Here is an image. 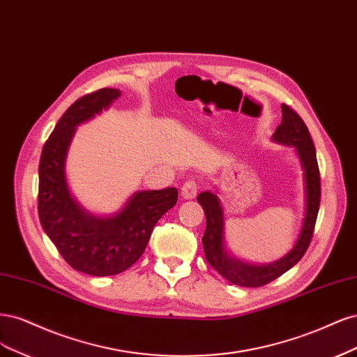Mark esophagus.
I'll use <instances>...</instances> for the list:
<instances>
[{
	"mask_svg": "<svg viewBox=\"0 0 357 357\" xmlns=\"http://www.w3.org/2000/svg\"><path fill=\"white\" fill-rule=\"evenodd\" d=\"M197 191H199V183L197 181L194 179H188L182 183V188H181V192H182V197L183 199H194L195 195H197Z\"/></svg>",
	"mask_w": 357,
	"mask_h": 357,
	"instance_id": "34e87169",
	"label": "esophagus"
}]
</instances>
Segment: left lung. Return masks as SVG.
Masks as SVG:
<instances>
[{
  "label": "left lung",
  "mask_w": 357,
  "mask_h": 357,
  "mask_svg": "<svg viewBox=\"0 0 357 357\" xmlns=\"http://www.w3.org/2000/svg\"><path fill=\"white\" fill-rule=\"evenodd\" d=\"M274 141L296 146L301 158L305 178V218L294 249L278 262L270 266H250L228 257L224 249V216L220 200L215 194L206 191L197 195V202L206 213V231L202 238L204 257L211 266L229 283L243 287H261L275 280L291 270L307 252L313 238L314 225L320 206V172L316 158V148L304 120L294 108L282 103V123L278 126Z\"/></svg>",
  "instance_id": "8db88e82"
}]
</instances>
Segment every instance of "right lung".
<instances>
[{
    "label": "right lung",
    "mask_w": 357,
    "mask_h": 357,
    "mask_svg": "<svg viewBox=\"0 0 357 357\" xmlns=\"http://www.w3.org/2000/svg\"><path fill=\"white\" fill-rule=\"evenodd\" d=\"M120 96L99 89L77 99L45 141L38 167V216L62 258L90 275H114L139 259L157 221L178 200L176 188L139 191L112 218L86 213L73 199L65 179V157L75 126L91 119Z\"/></svg>",
    "instance_id": "right-lung-1"
}]
</instances>
